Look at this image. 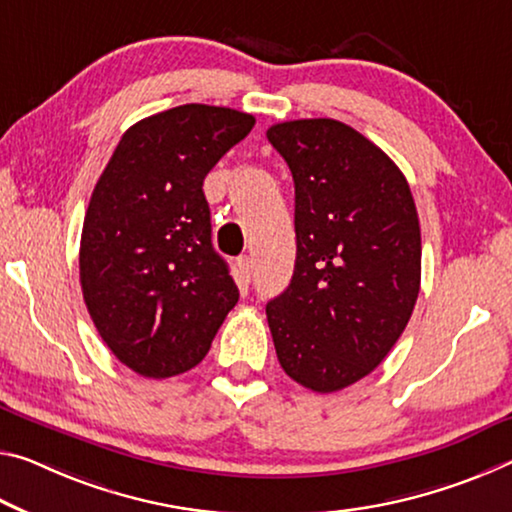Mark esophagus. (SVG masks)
Listing matches in <instances>:
<instances>
[{
    "instance_id": "obj_1",
    "label": "esophagus",
    "mask_w": 512,
    "mask_h": 512,
    "mask_svg": "<svg viewBox=\"0 0 512 512\" xmlns=\"http://www.w3.org/2000/svg\"><path fill=\"white\" fill-rule=\"evenodd\" d=\"M237 266H239L241 278L246 280V282H250V278H253V271H255V262H253V257H250V255H243V257H239Z\"/></svg>"
}]
</instances>
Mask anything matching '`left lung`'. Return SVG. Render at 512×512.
<instances>
[{
    "instance_id": "left-lung-1",
    "label": "left lung",
    "mask_w": 512,
    "mask_h": 512,
    "mask_svg": "<svg viewBox=\"0 0 512 512\" xmlns=\"http://www.w3.org/2000/svg\"><path fill=\"white\" fill-rule=\"evenodd\" d=\"M266 139L296 189L294 275L266 305L275 353L298 385L339 392L387 358L415 310V200L399 166L339 120H289Z\"/></svg>"
}]
</instances>
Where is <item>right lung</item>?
<instances>
[{"mask_svg": "<svg viewBox=\"0 0 512 512\" xmlns=\"http://www.w3.org/2000/svg\"><path fill=\"white\" fill-rule=\"evenodd\" d=\"M253 125L250 113L209 104L154 113L127 129L95 184L81 291L104 344L145 378L196 367L237 305L202 182Z\"/></svg>", "mask_w": 512, "mask_h": 512, "instance_id": "add662e5", "label": "right lung"}]
</instances>
